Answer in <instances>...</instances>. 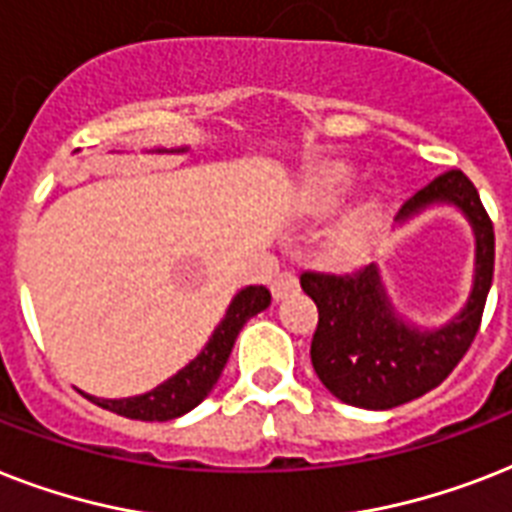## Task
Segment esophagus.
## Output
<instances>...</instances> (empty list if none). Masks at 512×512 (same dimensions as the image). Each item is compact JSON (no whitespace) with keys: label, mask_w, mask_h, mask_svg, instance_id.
<instances>
[{"label":"esophagus","mask_w":512,"mask_h":512,"mask_svg":"<svg viewBox=\"0 0 512 512\" xmlns=\"http://www.w3.org/2000/svg\"><path fill=\"white\" fill-rule=\"evenodd\" d=\"M297 287H300V281H297L295 273L284 271V273H279L276 279H273L271 292H273V297H276V300H284L287 295L297 292Z\"/></svg>","instance_id":"34e87169"}]
</instances>
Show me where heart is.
<instances>
[{
	"label": "heart",
	"mask_w": 512,
	"mask_h": 512,
	"mask_svg": "<svg viewBox=\"0 0 512 512\" xmlns=\"http://www.w3.org/2000/svg\"><path fill=\"white\" fill-rule=\"evenodd\" d=\"M356 185V170L348 164H329L313 180L308 191V212L316 217H327L340 209ZM385 228V207L380 196H364L353 207H348L329 228L324 249L335 263H358L374 249Z\"/></svg>",
	"instance_id": "b5f03b06"
}]
</instances>
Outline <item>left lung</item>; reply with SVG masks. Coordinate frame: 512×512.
Wrapping results in <instances>:
<instances>
[{
	"instance_id": "1",
	"label": "left lung",
	"mask_w": 512,
	"mask_h": 512,
	"mask_svg": "<svg viewBox=\"0 0 512 512\" xmlns=\"http://www.w3.org/2000/svg\"><path fill=\"white\" fill-rule=\"evenodd\" d=\"M460 209L476 236V268L468 303L441 327H420L393 308L380 268L366 265L348 276L303 273L300 287L319 308L311 342L313 369L342 404L393 409L425 396L452 374L476 337L494 276V228L476 185L460 170L444 172L406 201L401 225L425 209Z\"/></svg>"
}]
</instances>
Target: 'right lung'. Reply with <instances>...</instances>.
I'll list each match as a JSON object with an SVG mask.
<instances>
[{
    "instance_id": "obj_1",
    "label": "right lung",
    "mask_w": 512,
    "mask_h": 512,
    "mask_svg": "<svg viewBox=\"0 0 512 512\" xmlns=\"http://www.w3.org/2000/svg\"><path fill=\"white\" fill-rule=\"evenodd\" d=\"M268 305H271V292L268 289L244 287L233 295L223 321L217 324L199 356L188 361L180 372L172 374L170 380H164L162 385H156L148 393L130 398H95L90 393H84V396L90 398L92 404L103 406L108 412L122 414V417H130V420L167 422L175 420V417H183L185 412H191L193 406H199L209 396V390L215 388L241 327L252 316L265 311Z\"/></svg>"
}]
</instances>
